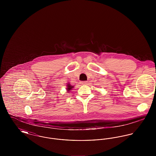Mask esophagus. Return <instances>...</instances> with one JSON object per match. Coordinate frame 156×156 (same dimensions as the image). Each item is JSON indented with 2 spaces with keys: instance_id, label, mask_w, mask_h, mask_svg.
Listing matches in <instances>:
<instances>
[{
  "instance_id": "34e87169",
  "label": "esophagus",
  "mask_w": 156,
  "mask_h": 156,
  "mask_svg": "<svg viewBox=\"0 0 156 156\" xmlns=\"http://www.w3.org/2000/svg\"><path fill=\"white\" fill-rule=\"evenodd\" d=\"M82 85H87L88 84V82L87 81H82L81 82Z\"/></svg>"
}]
</instances>
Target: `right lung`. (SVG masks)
Segmentation results:
<instances>
[{
	"instance_id": "1",
	"label": "right lung",
	"mask_w": 156,
	"mask_h": 156,
	"mask_svg": "<svg viewBox=\"0 0 156 156\" xmlns=\"http://www.w3.org/2000/svg\"><path fill=\"white\" fill-rule=\"evenodd\" d=\"M74 87L73 86V85H71L69 83H67V88H66L67 92H70V91H71V90H73V89L74 88Z\"/></svg>"
}]
</instances>
